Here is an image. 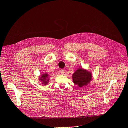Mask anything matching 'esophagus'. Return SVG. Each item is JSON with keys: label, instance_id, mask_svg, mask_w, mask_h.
<instances>
[{"label": "esophagus", "instance_id": "esophagus-1", "mask_svg": "<svg viewBox=\"0 0 128 128\" xmlns=\"http://www.w3.org/2000/svg\"><path fill=\"white\" fill-rule=\"evenodd\" d=\"M60 73H61L62 74H64V73H65L64 70H63V69H61V70H60Z\"/></svg>", "mask_w": 128, "mask_h": 128}]
</instances>
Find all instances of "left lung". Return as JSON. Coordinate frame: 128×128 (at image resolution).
Here are the masks:
<instances>
[{
  "label": "left lung",
  "mask_w": 128,
  "mask_h": 128,
  "mask_svg": "<svg viewBox=\"0 0 128 128\" xmlns=\"http://www.w3.org/2000/svg\"><path fill=\"white\" fill-rule=\"evenodd\" d=\"M92 74L90 72L82 68L78 69L72 75L73 81L79 87L87 85L92 80Z\"/></svg>",
  "instance_id": "left-lung-1"
}]
</instances>
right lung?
<instances>
[{"mask_svg":"<svg viewBox=\"0 0 128 128\" xmlns=\"http://www.w3.org/2000/svg\"><path fill=\"white\" fill-rule=\"evenodd\" d=\"M48 74L46 73H44V74H42V76L40 77V80H41V81L42 82V84L46 85L47 84L48 82L49 81V79H48Z\"/></svg>","mask_w":128,"mask_h":128,"instance_id":"add662e5","label":"right lung"}]
</instances>
